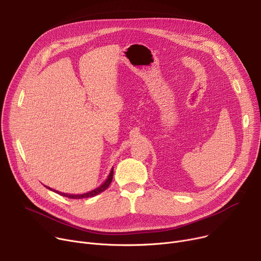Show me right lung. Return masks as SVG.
Listing matches in <instances>:
<instances>
[{
	"instance_id": "right-lung-1",
	"label": "right lung",
	"mask_w": 261,
	"mask_h": 261,
	"mask_svg": "<svg viewBox=\"0 0 261 261\" xmlns=\"http://www.w3.org/2000/svg\"><path fill=\"white\" fill-rule=\"evenodd\" d=\"M112 179H113V168H112L111 172H110V174H109V176H108V179L106 180V182H105L103 184H101L99 187L95 188V189L92 190V191H89V193H87V194H82V195H67V194L59 193V191H55V190H54V191H55V193H57V194L61 195V196H64V197H67V198H71V199H85V198H91V197H94V196H96V195H98V194L102 193L103 190H106V189L109 187V185L111 184ZM47 188L50 189V190H53V189L49 188V187H47Z\"/></svg>"
}]
</instances>
